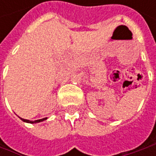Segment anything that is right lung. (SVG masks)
Segmentation results:
<instances>
[{
  "label": "right lung",
  "instance_id": "obj_1",
  "mask_svg": "<svg viewBox=\"0 0 156 156\" xmlns=\"http://www.w3.org/2000/svg\"><path fill=\"white\" fill-rule=\"evenodd\" d=\"M21 118V117H20ZM21 120H22L23 122H27V123H38V122H43V121H45L47 120V117L46 118H43V119H40V120H36V121H29V120H26V119H22L21 118Z\"/></svg>",
  "mask_w": 156,
  "mask_h": 156
}]
</instances>
